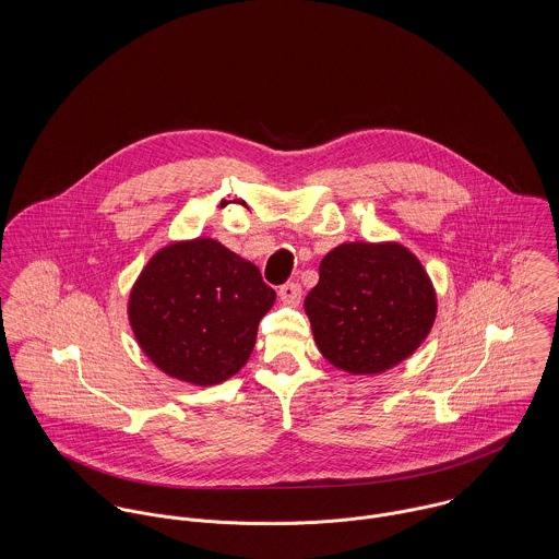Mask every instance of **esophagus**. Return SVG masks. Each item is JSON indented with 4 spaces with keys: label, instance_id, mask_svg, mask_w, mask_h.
Returning <instances> with one entry per match:
<instances>
[{
    "label": "esophagus",
    "instance_id": "1",
    "mask_svg": "<svg viewBox=\"0 0 559 559\" xmlns=\"http://www.w3.org/2000/svg\"><path fill=\"white\" fill-rule=\"evenodd\" d=\"M280 299H282L284 304H290V306L299 304V299H301V286H299L297 282H288V284L280 286Z\"/></svg>",
    "mask_w": 559,
    "mask_h": 559
}]
</instances>
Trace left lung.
I'll return each mask as SVG.
<instances>
[{
	"label": "left lung",
	"instance_id": "left-lung-1",
	"mask_svg": "<svg viewBox=\"0 0 559 559\" xmlns=\"http://www.w3.org/2000/svg\"><path fill=\"white\" fill-rule=\"evenodd\" d=\"M306 314L322 357L350 374H381L428 337L437 293L404 245L342 242L319 266Z\"/></svg>",
	"mask_w": 559,
	"mask_h": 559
}]
</instances>
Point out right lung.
I'll return each instance as SVG.
<instances>
[{
  "label": "right lung",
  "instance_id": "1",
  "mask_svg": "<svg viewBox=\"0 0 559 559\" xmlns=\"http://www.w3.org/2000/svg\"><path fill=\"white\" fill-rule=\"evenodd\" d=\"M275 290L255 264L198 237L148 260L129 295V322L144 355L171 379L211 388L247 364Z\"/></svg>",
  "mask_w": 559,
  "mask_h": 559
}]
</instances>
